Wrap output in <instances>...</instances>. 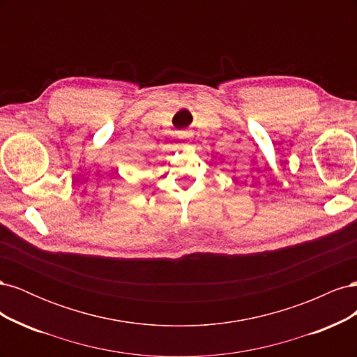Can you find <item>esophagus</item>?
Returning <instances> with one entry per match:
<instances>
[{"instance_id":"obj_1","label":"esophagus","mask_w":357,"mask_h":357,"mask_svg":"<svg viewBox=\"0 0 357 357\" xmlns=\"http://www.w3.org/2000/svg\"><path fill=\"white\" fill-rule=\"evenodd\" d=\"M178 137H180L181 139H189V138L192 137V134H190V131H188V129H183V131H180Z\"/></svg>"}]
</instances>
